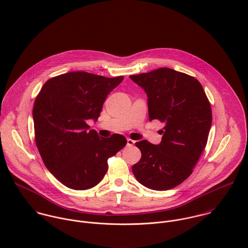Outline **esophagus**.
<instances>
[{"label":"esophagus","mask_w":248,"mask_h":248,"mask_svg":"<svg viewBox=\"0 0 248 248\" xmlns=\"http://www.w3.org/2000/svg\"><path fill=\"white\" fill-rule=\"evenodd\" d=\"M126 144H127V146L128 147H130V146H133L134 144H135V141L134 140H132V139H130V138H127V140H126Z\"/></svg>","instance_id":"1"}]
</instances>
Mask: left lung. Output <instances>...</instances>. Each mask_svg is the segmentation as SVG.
Listing matches in <instances>:
<instances>
[{"mask_svg": "<svg viewBox=\"0 0 248 248\" xmlns=\"http://www.w3.org/2000/svg\"><path fill=\"white\" fill-rule=\"evenodd\" d=\"M129 78L147 94L150 122L164 124L158 145L146 140L135 143L142 155L132 172L151 190H170L192 174L206 146L212 123L210 103L197 78L170 68Z\"/></svg>", "mask_w": 248, "mask_h": 248, "instance_id": "obj_1", "label": "left lung"}]
</instances>
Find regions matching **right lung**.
Here are the masks:
<instances>
[{"label": "right lung", "instance_id": "add662e5", "mask_svg": "<svg viewBox=\"0 0 248 248\" xmlns=\"http://www.w3.org/2000/svg\"><path fill=\"white\" fill-rule=\"evenodd\" d=\"M124 77L106 78L88 72H69L49 78L33 108L35 140L46 168L73 190L96 186L108 170V157L126 145L120 134L99 137L89 130L108 94Z\"/></svg>", "mask_w": 248, "mask_h": 248}]
</instances>
